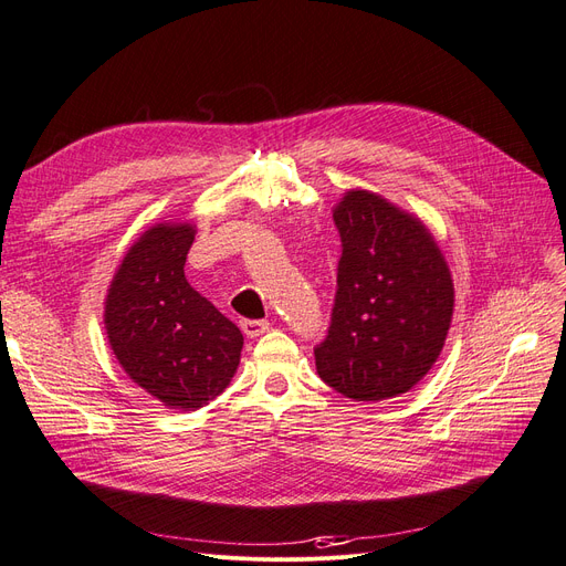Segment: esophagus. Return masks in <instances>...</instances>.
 I'll return each mask as SVG.
<instances>
[{
    "instance_id": "34e87169",
    "label": "esophagus",
    "mask_w": 566,
    "mask_h": 566,
    "mask_svg": "<svg viewBox=\"0 0 566 566\" xmlns=\"http://www.w3.org/2000/svg\"><path fill=\"white\" fill-rule=\"evenodd\" d=\"M240 328L247 338H259L270 328V322L268 319H242Z\"/></svg>"
}]
</instances>
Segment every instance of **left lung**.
<instances>
[{
	"mask_svg": "<svg viewBox=\"0 0 566 566\" xmlns=\"http://www.w3.org/2000/svg\"><path fill=\"white\" fill-rule=\"evenodd\" d=\"M343 256L319 378L354 401L410 391L441 357L454 312L448 261L420 217L349 188L333 207Z\"/></svg>",
	"mask_w": 566,
	"mask_h": 566,
	"instance_id": "1",
	"label": "left lung"
}]
</instances>
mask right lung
Segmentation results:
<instances>
[{
	"instance_id": "1",
	"label": "right lung",
	"mask_w": 566,
	"mask_h": 566,
	"mask_svg": "<svg viewBox=\"0 0 566 566\" xmlns=\"http://www.w3.org/2000/svg\"><path fill=\"white\" fill-rule=\"evenodd\" d=\"M188 221H160L125 251L104 298V331L128 378L175 410H198L230 385L240 328L188 284Z\"/></svg>"
}]
</instances>
